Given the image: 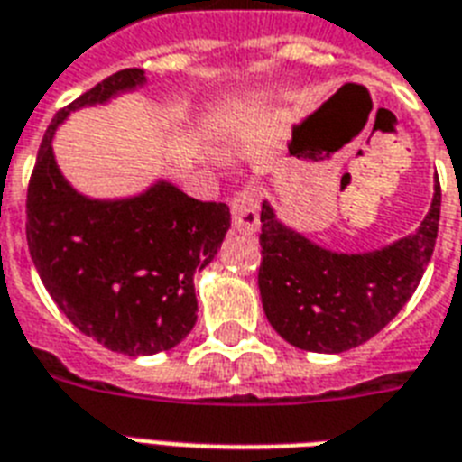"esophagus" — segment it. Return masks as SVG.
Wrapping results in <instances>:
<instances>
[{
	"instance_id": "1",
	"label": "esophagus",
	"mask_w": 462,
	"mask_h": 462,
	"mask_svg": "<svg viewBox=\"0 0 462 462\" xmlns=\"http://www.w3.org/2000/svg\"><path fill=\"white\" fill-rule=\"evenodd\" d=\"M231 212H234V228L243 234H254L259 228V189L253 184L243 186L231 200Z\"/></svg>"
}]
</instances>
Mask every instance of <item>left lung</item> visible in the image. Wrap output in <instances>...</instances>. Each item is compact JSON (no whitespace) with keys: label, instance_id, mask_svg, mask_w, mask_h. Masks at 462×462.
Returning a JSON list of instances; mask_svg holds the SVG:
<instances>
[{"label":"left lung","instance_id":"obj_1","mask_svg":"<svg viewBox=\"0 0 462 462\" xmlns=\"http://www.w3.org/2000/svg\"><path fill=\"white\" fill-rule=\"evenodd\" d=\"M441 189L413 236L365 254H337L276 222L262 205L259 295L283 340L307 352L340 354L368 342L420 283L439 231Z\"/></svg>","mask_w":462,"mask_h":462}]
</instances>
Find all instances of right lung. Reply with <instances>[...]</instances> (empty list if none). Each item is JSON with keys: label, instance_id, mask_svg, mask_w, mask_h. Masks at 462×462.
Wrapping results in <instances>:
<instances>
[{"label": "right lung", "instance_id": "obj_1", "mask_svg": "<svg viewBox=\"0 0 462 462\" xmlns=\"http://www.w3.org/2000/svg\"><path fill=\"white\" fill-rule=\"evenodd\" d=\"M143 79L141 68H125L53 116L25 203L30 257L56 307L87 337L127 356L165 352L193 330V273L215 259L231 226L226 205L165 181L108 203L79 196L60 177L51 139L68 113Z\"/></svg>", "mask_w": 462, "mask_h": 462}]
</instances>
